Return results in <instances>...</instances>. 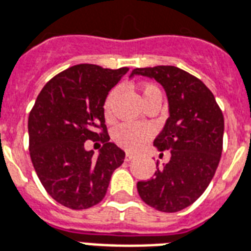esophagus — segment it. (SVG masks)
<instances>
[{"label": "esophagus", "instance_id": "obj_1", "mask_svg": "<svg viewBox=\"0 0 251 251\" xmlns=\"http://www.w3.org/2000/svg\"><path fill=\"white\" fill-rule=\"evenodd\" d=\"M135 155L133 153H126L125 154V161H131V159L134 158Z\"/></svg>", "mask_w": 251, "mask_h": 251}]
</instances>
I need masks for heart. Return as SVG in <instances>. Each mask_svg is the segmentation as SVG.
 <instances>
[{
    "label": "heart",
    "instance_id": "heart-1",
    "mask_svg": "<svg viewBox=\"0 0 251 251\" xmlns=\"http://www.w3.org/2000/svg\"><path fill=\"white\" fill-rule=\"evenodd\" d=\"M138 93L144 106L149 105L151 102L162 101V92L159 90L157 85L151 82H144L138 85ZM117 90H111L107 94L106 100L103 102V116L107 122L114 120V113H113V103L116 100ZM151 137V131L148 127L138 125H130V124H124L117 127L113 133V140L117 145L126 150H137Z\"/></svg>",
    "mask_w": 251,
    "mask_h": 251
}]
</instances>
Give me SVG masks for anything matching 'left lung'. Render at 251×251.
Instances as JSON below:
<instances>
[{"label": "left lung", "mask_w": 251, "mask_h": 251, "mask_svg": "<svg viewBox=\"0 0 251 251\" xmlns=\"http://www.w3.org/2000/svg\"><path fill=\"white\" fill-rule=\"evenodd\" d=\"M134 74L154 78L166 92L170 116L154 146L172 154L153 178L137 183V190L155 210L176 213L194 203L214 177L222 154L224 114L205 83L182 69L137 68Z\"/></svg>", "instance_id": "8db88e82"}]
</instances>
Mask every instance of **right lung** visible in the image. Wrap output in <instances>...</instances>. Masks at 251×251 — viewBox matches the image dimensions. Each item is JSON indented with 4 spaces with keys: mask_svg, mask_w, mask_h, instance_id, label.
I'll list each match as a JSON object with an SVG mask.
<instances>
[{
    "mask_svg": "<svg viewBox=\"0 0 251 251\" xmlns=\"http://www.w3.org/2000/svg\"><path fill=\"white\" fill-rule=\"evenodd\" d=\"M129 68L81 64L61 72L42 88L27 121L30 158L49 196L73 210L103 200L125 151L110 142L103 102ZM101 140L98 157L84 142Z\"/></svg>",
    "mask_w": 251,
    "mask_h": 251,
    "instance_id": "add662e5",
    "label": "right lung"
}]
</instances>
